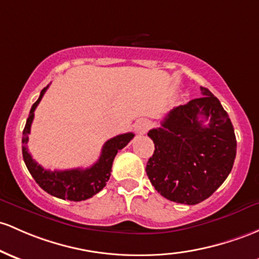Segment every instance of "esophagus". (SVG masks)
<instances>
[{
  "mask_svg": "<svg viewBox=\"0 0 259 259\" xmlns=\"http://www.w3.org/2000/svg\"><path fill=\"white\" fill-rule=\"evenodd\" d=\"M150 127H151V121L147 120V119H141V120H139L135 125L136 133L140 135L145 134V133L150 129Z\"/></svg>",
  "mask_w": 259,
  "mask_h": 259,
  "instance_id": "34e87169",
  "label": "esophagus"
}]
</instances>
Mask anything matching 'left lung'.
Here are the masks:
<instances>
[{"mask_svg":"<svg viewBox=\"0 0 259 259\" xmlns=\"http://www.w3.org/2000/svg\"><path fill=\"white\" fill-rule=\"evenodd\" d=\"M200 91L203 97L173 108L147 134L155 144L146 164L150 182L162 197L188 205L205 200L224 183L237 147L220 101L208 88Z\"/></svg>","mask_w":259,"mask_h":259,"instance_id":"left-lung-1","label":"left lung"}]
</instances>
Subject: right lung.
Masks as SVG:
<instances>
[{"label": "right lung", "mask_w": 259, "mask_h": 259, "mask_svg": "<svg viewBox=\"0 0 259 259\" xmlns=\"http://www.w3.org/2000/svg\"><path fill=\"white\" fill-rule=\"evenodd\" d=\"M47 90L48 87L41 90L40 96H39L38 101L32 106L29 116L25 123L23 138H22V144H23L22 145V153H23L24 163L32 177L39 184V187L49 193L50 195L64 199V200L67 199L71 201L86 200L88 198H92L106 187V183L110 177V171H112V164L115 155L129 144V141L134 138V134L126 133V134L116 135L108 140L103 145L98 161L88 168H73L65 169V171H56V169L49 171V169L42 168L40 164L33 160L30 153L28 152L27 143L34 119V110L38 107L39 102L41 101Z\"/></svg>", "instance_id": "obj_1"}]
</instances>
